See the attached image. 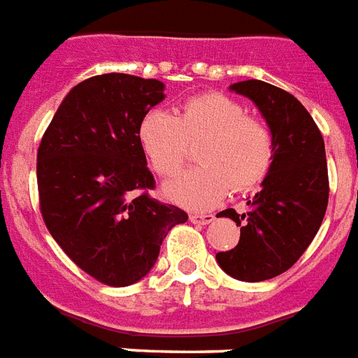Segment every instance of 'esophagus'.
<instances>
[{"instance_id": "34e87169", "label": "esophagus", "mask_w": 358, "mask_h": 358, "mask_svg": "<svg viewBox=\"0 0 358 358\" xmlns=\"http://www.w3.org/2000/svg\"><path fill=\"white\" fill-rule=\"evenodd\" d=\"M193 224H197V226H206V224H213L214 216L213 214H192L189 216Z\"/></svg>"}]
</instances>
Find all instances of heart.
I'll list each match as a JSON object with an SVG mask.
<instances>
[{
	"mask_svg": "<svg viewBox=\"0 0 358 358\" xmlns=\"http://www.w3.org/2000/svg\"><path fill=\"white\" fill-rule=\"evenodd\" d=\"M138 142L159 176H174L186 165L189 144H199L201 165L172 180L165 195L174 203L203 210L233 192L260 186L275 157L273 134L260 119L246 115L245 106L222 92L186 100L174 117L152 110L140 119Z\"/></svg>",
	"mask_w": 358,
	"mask_h": 358,
	"instance_id": "1",
	"label": "heart"
}]
</instances>
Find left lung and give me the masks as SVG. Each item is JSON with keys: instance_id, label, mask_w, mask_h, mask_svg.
Listing matches in <instances>:
<instances>
[{"instance_id": "8db88e82", "label": "left lung", "mask_w": 358, "mask_h": 358, "mask_svg": "<svg viewBox=\"0 0 358 358\" xmlns=\"http://www.w3.org/2000/svg\"><path fill=\"white\" fill-rule=\"evenodd\" d=\"M233 92L252 100L273 134L275 157L248 210L220 216L241 226L239 245L216 254L233 279L260 282L285 273L298 262L319 231L328 205L324 140L298 98L258 79L239 81Z\"/></svg>"}]
</instances>
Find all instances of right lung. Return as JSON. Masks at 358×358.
<instances>
[{"label": "right lung", "instance_id": "1", "mask_svg": "<svg viewBox=\"0 0 358 358\" xmlns=\"http://www.w3.org/2000/svg\"><path fill=\"white\" fill-rule=\"evenodd\" d=\"M165 85L129 73L81 81L58 106L38 150L39 208L71 262L104 285L129 287L155 266L161 243L187 214L152 199L140 119Z\"/></svg>", "mask_w": 358, "mask_h": 358}]
</instances>
